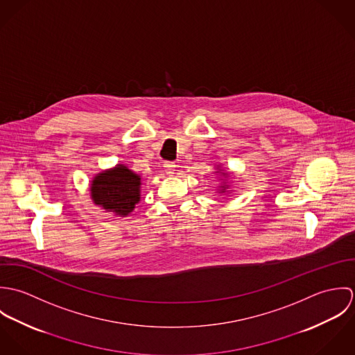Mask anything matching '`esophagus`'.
I'll return each mask as SVG.
<instances>
[{
    "mask_svg": "<svg viewBox=\"0 0 355 355\" xmlns=\"http://www.w3.org/2000/svg\"><path fill=\"white\" fill-rule=\"evenodd\" d=\"M164 168H165L166 175H172V173L175 172L176 164H175V162H172V161H166V162H164Z\"/></svg>",
    "mask_w": 355,
    "mask_h": 355,
    "instance_id": "esophagus-1",
    "label": "esophagus"
}]
</instances>
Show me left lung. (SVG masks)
Here are the masks:
<instances>
[{
	"instance_id": "1",
	"label": "left lung",
	"mask_w": 355,
	"mask_h": 355,
	"mask_svg": "<svg viewBox=\"0 0 355 355\" xmlns=\"http://www.w3.org/2000/svg\"><path fill=\"white\" fill-rule=\"evenodd\" d=\"M223 175H225V173H224V172H223ZM225 189H228V186H225V184H223V186H221V190H220V191H221V193H224V191H225Z\"/></svg>"
}]
</instances>
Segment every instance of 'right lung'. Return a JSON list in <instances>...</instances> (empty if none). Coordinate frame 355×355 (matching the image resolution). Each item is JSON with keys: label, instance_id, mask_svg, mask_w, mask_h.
<instances>
[{"label": "right lung", "instance_id": "1", "mask_svg": "<svg viewBox=\"0 0 355 355\" xmlns=\"http://www.w3.org/2000/svg\"><path fill=\"white\" fill-rule=\"evenodd\" d=\"M141 176L119 164L98 173L90 186L92 200L106 211L128 216L141 200Z\"/></svg>", "mask_w": 355, "mask_h": 355}]
</instances>
